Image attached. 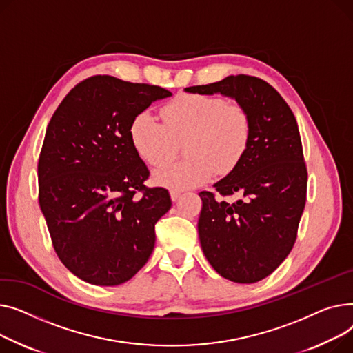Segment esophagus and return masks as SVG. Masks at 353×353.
Returning a JSON list of instances; mask_svg holds the SVG:
<instances>
[{
  "mask_svg": "<svg viewBox=\"0 0 353 353\" xmlns=\"http://www.w3.org/2000/svg\"><path fill=\"white\" fill-rule=\"evenodd\" d=\"M171 199L174 201V202H176L178 199H179V196H181V191H178V190H171Z\"/></svg>",
  "mask_w": 353,
  "mask_h": 353,
  "instance_id": "34e87169",
  "label": "esophagus"
}]
</instances>
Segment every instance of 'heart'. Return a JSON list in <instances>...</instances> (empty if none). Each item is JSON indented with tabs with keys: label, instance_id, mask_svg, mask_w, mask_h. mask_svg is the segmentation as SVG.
<instances>
[{
	"label": "heart",
	"instance_id": "1",
	"mask_svg": "<svg viewBox=\"0 0 353 353\" xmlns=\"http://www.w3.org/2000/svg\"><path fill=\"white\" fill-rule=\"evenodd\" d=\"M163 124L142 111L130 125L137 154L158 167L174 153L176 142L188 139L182 163L162 165L154 172L157 183L172 190L194 188L216 171L230 172L245 155L251 139V118L236 103L218 95L181 94L161 111Z\"/></svg>",
	"mask_w": 353,
	"mask_h": 353
}]
</instances>
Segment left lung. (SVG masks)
<instances>
[{"label":"left lung","instance_id":"obj_1","mask_svg":"<svg viewBox=\"0 0 353 353\" xmlns=\"http://www.w3.org/2000/svg\"><path fill=\"white\" fill-rule=\"evenodd\" d=\"M185 92L221 94L251 118V139L236 167L202 191L198 234L205 258L236 283H254L285 261L305 208L307 172L296 119L275 88L250 75H230ZM238 194L234 204L221 196Z\"/></svg>","mask_w":353,"mask_h":353}]
</instances>
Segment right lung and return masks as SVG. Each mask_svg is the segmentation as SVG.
<instances>
[{"mask_svg":"<svg viewBox=\"0 0 353 353\" xmlns=\"http://www.w3.org/2000/svg\"><path fill=\"white\" fill-rule=\"evenodd\" d=\"M171 95L97 75L72 88L48 123L38 161L39 206L58 258L82 281L121 285L154 251L155 223L172 202L167 190L143 185L150 171L130 125Z\"/></svg>","mask_w":353,"mask_h":353,"instance_id":"add662e5","label":"right lung"}]
</instances>
